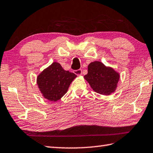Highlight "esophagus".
I'll use <instances>...</instances> for the list:
<instances>
[{
	"label": "esophagus",
	"instance_id": "esophagus-1",
	"mask_svg": "<svg viewBox=\"0 0 153 153\" xmlns=\"http://www.w3.org/2000/svg\"><path fill=\"white\" fill-rule=\"evenodd\" d=\"M74 73L75 74L77 75V76H79V75H81L82 74V70H80V69H79V70H74Z\"/></svg>",
	"mask_w": 153,
	"mask_h": 153
}]
</instances>
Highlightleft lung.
<instances>
[{"mask_svg":"<svg viewBox=\"0 0 153 153\" xmlns=\"http://www.w3.org/2000/svg\"><path fill=\"white\" fill-rule=\"evenodd\" d=\"M91 88L100 94L109 95L115 91L119 75L100 62H91L88 65V73L84 76Z\"/></svg>","mask_w":153,"mask_h":153,"instance_id":"obj_1","label":"left lung"}]
</instances>
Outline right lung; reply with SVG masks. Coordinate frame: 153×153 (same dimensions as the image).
Listing matches in <instances>:
<instances>
[{
    "label": "right lung",
    "mask_w": 153,
    "mask_h": 153,
    "mask_svg": "<svg viewBox=\"0 0 153 153\" xmlns=\"http://www.w3.org/2000/svg\"><path fill=\"white\" fill-rule=\"evenodd\" d=\"M76 77V74L64 70L60 64L54 62L39 75L37 83L45 98L56 101L66 94Z\"/></svg>",
    "instance_id": "obj_1"
}]
</instances>
